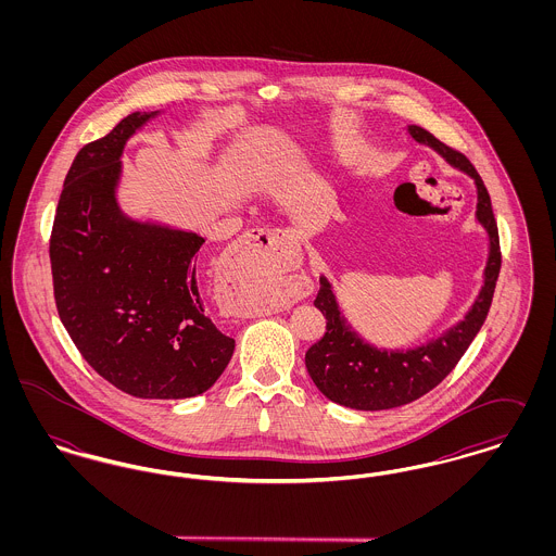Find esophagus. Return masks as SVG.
I'll return each mask as SVG.
<instances>
[{
    "instance_id": "esophagus-1",
    "label": "esophagus",
    "mask_w": 556,
    "mask_h": 556,
    "mask_svg": "<svg viewBox=\"0 0 556 556\" xmlns=\"http://www.w3.org/2000/svg\"><path fill=\"white\" fill-rule=\"evenodd\" d=\"M291 236L283 229H254L245 238L239 239L229 254V268L231 270H256L270 265L286 245H290ZM293 295L300 300L313 291L311 279H300L290 288ZM227 313L233 317H248L252 315V306L245 302H229Z\"/></svg>"
}]
</instances>
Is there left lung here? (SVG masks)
<instances>
[{
	"mask_svg": "<svg viewBox=\"0 0 556 556\" xmlns=\"http://www.w3.org/2000/svg\"><path fill=\"white\" fill-rule=\"evenodd\" d=\"M408 132L415 141L429 146L450 166L476 181L477 223L488 233L490 252L483 268V286L465 318L435 340L408 350H386L367 344L342 315L327 277H320L315 306L327 318V329L317 344L308 348L306 369L318 390L331 402L356 410H386L408 404L433 390L456 367L488 317L503 263L490 193L476 166L465 154L452 150L424 127L408 125Z\"/></svg>",
	"mask_w": 556,
	"mask_h": 556,
	"instance_id": "1",
	"label": "left lung"
}]
</instances>
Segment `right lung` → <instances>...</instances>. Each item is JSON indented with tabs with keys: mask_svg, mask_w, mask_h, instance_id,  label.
<instances>
[{
	"mask_svg": "<svg viewBox=\"0 0 556 556\" xmlns=\"http://www.w3.org/2000/svg\"><path fill=\"white\" fill-rule=\"evenodd\" d=\"M156 112H132L80 148L64 179L50 238L53 298L83 358L135 397L204 394L236 340L204 311L195 273L204 238L132 220L116 202L123 150Z\"/></svg>",
	"mask_w": 556,
	"mask_h": 556,
	"instance_id": "1",
	"label": "right lung"
}]
</instances>
